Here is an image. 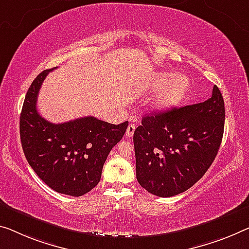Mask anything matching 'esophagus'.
Returning <instances> with one entry per match:
<instances>
[{"label": "esophagus", "instance_id": "esophagus-1", "mask_svg": "<svg viewBox=\"0 0 249 249\" xmlns=\"http://www.w3.org/2000/svg\"><path fill=\"white\" fill-rule=\"evenodd\" d=\"M135 130H136V124H129L128 128H127V131H125V137H132L133 133H135Z\"/></svg>", "mask_w": 249, "mask_h": 249}]
</instances>
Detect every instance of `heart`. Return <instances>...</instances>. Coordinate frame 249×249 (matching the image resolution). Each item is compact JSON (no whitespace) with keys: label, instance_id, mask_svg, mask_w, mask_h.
Returning <instances> with one entry per match:
<instances>
[{"label":"heart","instance_id":"1","mask_svg":"<svg viewBox=\"0 0 249 249\" xmlns=\"http://www.w3.org/2000/svg\"><path fill=\"white\" fill-rule=\"evenodd\" d=\"M150 88L160 91L156 95L154 107L158 111H168L183 101L190 90V81L182 74L159 72L152 76Z\"/></svg>","mask_w":249,"mask_h":249}]
</instances>
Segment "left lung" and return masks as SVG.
Returning <instances> with one entry per match:
<instances>
[{"label":"left lung","instance_id":"left-lung-1","mask_svg":"<svg viewBox=\"0 0 249 249\" xmlns=\"http://www.w3.org/2000/svg\"><path fill=\"white\" fill-rule=\"evenodd\" d=\"M224 124L225 103L217 86L204 102L144 116L133 135L138 182L158 197L189 189L215 160Z\"/></svg>","mask_w":249,"mask_h":249}]
</instances>
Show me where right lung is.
<instances>
[{
  "instance_id": "obj_1",
  "label": "right lung",
  "mask_w": 249,
  "mask_h": 249,
  "mask_svg": "<svg viewBox=\"0 0 249 249\" xmlns=\"http://www.w3.org/2000/svg\"><path fill=\"white\" fill-rule=\"evenodd\" d=\"M51 70L33 80L20 117V137L25 158L36 174L56 193L79 197L100 181L111 149L128 128V121L112 124L94 117L52 124L36 110L40 88Z\"/></svg>"
}]
</instances>
